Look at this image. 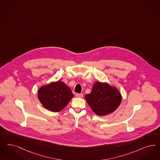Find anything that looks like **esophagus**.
<instances>
[{
  "mask_svg": "<svg viewBox=\"0 0 160 160\" xmlns=\"http://www.w3.org/2000/svg\"><path fill=\"white\" fill-rule=\"evenodd\" d=\"M76 96L78 98H83V94L77 93L76 94Z\"/></svg>",
  "mask_w": 160,
  "mask_h": 160,
  "instance_id": "obj_1",
  "label": "esophagus"
}]
</instances>
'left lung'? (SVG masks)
<instances>
[{"label":"left lung","instance_id":"8db88e82","mask_svg":"<svg viewBox=\"0 0 160 160\" xmlns=\"http://www.w3.org/2000/svg\"><path fill=\"white\" fill-rule=\"evenodd\" d=\"M84 98L94 113L100 116L113 113L122 102L121 94L116 86L105 82L94 83L91 93Z\"/></svg>","mask_w":160,"mask_h":160}]
</instances>
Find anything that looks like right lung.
<instances>
[{"label":"right lung","instance_id":"1","mask_svg":"<svg viewBox=\"0 0 160 160\" xmlns=\"http://www.w3.org/2000/svg\"><path fill=\"white\" fill-rule=\"evenodd\" d=\"M72 90L60 80L40 87L38 99L47 110L58 112L62 110L74 97Z\"/></svg>","mask_w":160,"mask_h":160}]
</instances>
